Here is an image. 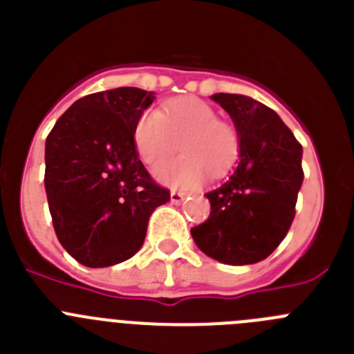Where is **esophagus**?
I'll return each instance as SVG.
<instances>
[{"label": "esophagus", "instance_id": "obj_1", "mask_svg": "<svg viewBox=\"0 0 354 354\" xmlns=\"http://www.w3.org/2000/svg\"><path fill=\"white\" fill-rule=\"evenodd\" d=\"M184 198H186V193H183V192H171V193H170L171 204H175V205L183 204Z\"/></svg>", "mask_w": 354, "mask_h": 354}]
</instances>
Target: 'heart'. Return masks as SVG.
Instances as JSON below:
<instances>
[{
  "instance_id": "heart-1",
  "label": "heart",
  "mask_w": 354,
  "mask_h": 354,
  "mask_svg": "<svg viewBox=\"0 0 354 354\" xmlns=\"http://www.w3.org/2000/svg\"><path fill=\"white\" fill-rule=\"evenodd\" d=\"M134 149L149 167H158L174 153L181 142L184 156L163 163L156 179L171 187L198 186L207 177L220 179L234 167L241 152L236 127L207 102L196 97H180L161 111L149 109L138 117L133 129Z\"/></svg>"
}]
</instances>
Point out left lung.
<instances>
[{"label":"left lung","instance_id":"left-lung-1","mask_svg":"<svg viewBox=\"0 0 354 354\" xmlns=\"http://www.w3.org/2000/svg\"><path fill=\"white\" fill-rule=\"evenodd\" d=\"M212 101L232 117L241 161L230 179L209 192V218L192 228L202 252L223 264L264 261L289 232L303 183L301 143L273 109L237 93Z\"/></svg>","mask_w":354,"mask_h":354}]
</instances>
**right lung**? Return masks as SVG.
<instances>
[{"instance_id": "right-lung-1", "label": "right lung", "mask_w": 354, "mask_h": 354, "mask_svg": "<svg viewBox=\"0 0 354 354\" xmlns=\"http://www.w3.org/2000/svg\"><path fill=\"white\" fill-rule=\"evenodd\" d=\"M152 92L122 86L84 95L46 140V193L58 241L88 268H108L142 248L147 223L170 192L134 149L133 129Z\"/></svg>"}]
</instances>
